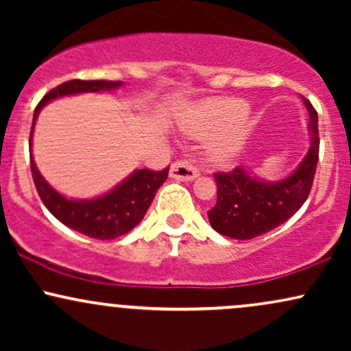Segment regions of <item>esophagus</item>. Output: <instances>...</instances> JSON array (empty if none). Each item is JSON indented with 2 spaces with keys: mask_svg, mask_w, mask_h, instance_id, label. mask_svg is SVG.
<instances>
[{
  "mask_svg": "<svg viewBox=\"0 0 351 351\" xmlns=\"http://www.w3.org/2000/svg\"><path fill=\"white\" fill-rule=\"evenodd\" d=\"M170 176L173 180L180 181H193L198 176V170L193 167L188 160H178L171 165L170 168Z\"/></svg>",
  "mask_w": 351,
  "mask_h": 351,
  "instance_id": "34e87169",
  "label": "esophagus"
}]
</instances>
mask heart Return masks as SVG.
<instances>
[{"instance_id":"b5f03b06","label":"heart","mask_w":351,"mask_h":351,"mask_svg":"<svg viewBox=\"0 0 351 351\" xmlns=\"http://www.w3.org/2000/svg\"><path fill=\"white\" fill-rule=\"evenodd\" d=\"M247 112L249 106L243 99H208L193 106L181 117L180 128L193 138H208L231 126L208 148V156L213 163L228 165L239 155L244 140L243 128L232 125L244 120Z\"/></svg>"}]
</instances>
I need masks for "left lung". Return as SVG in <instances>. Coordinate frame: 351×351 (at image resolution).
<instances>
[{"label": "left lung", "instance_id": "left-lung-1", "mask_svg": "<svg viewBox=\"0 0 351 351\" xmlns=\"http://www.w3.org/2000/svg\"><path fill=\"white\" fill-rule=\"evenodd\" d=\"M310 147L295 171L279 181H264L243 167L216 173L217 201L209 209V223L219 234L252 239L292 217L308 198L318 162V115L307 99Z\"/></svg>", "mask_w": 351, "mask_h": 351}]
</instances>
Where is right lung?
<instances>
[{
  "mask_svg": "<svg viewBox=\"0 0 351 351\" xmlns=\"http://www.w3.org/2000/svg\"><path fill=\"white\" fill-rule=\"evenodd\" d=\"M122 87L120 80H67L60 84L51 92L44 95L41 102L38 104L33 117V127H31L29 136V158L33 180L38 189V195L44 206L51 211V215L66 224L67 228L79 231L94 239H115L132 231L140 221L143 219L145 213L150 208L156 191L162 186L168 176V168L162 171L135 170L128 178L119 183L114 189L106 195L97 196L92 199H71L60 195L54 188L43 178L36 167L33 152V132L39 112L46 104L54 99L67 97V95L86 94V92H110Z\"/></svg>",
  "mask_w": 351,
  "mask_h": 351,
  "instance_id": "obj_1",
  "label": "right lung"
}]
</instances>
